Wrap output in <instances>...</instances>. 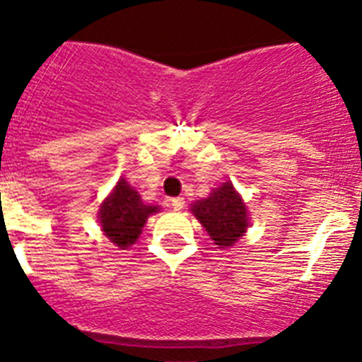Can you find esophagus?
<instances>
[{"label":"esophagus","mask_w":362,"mask_h":362,"mask_svg":"<svg viewBox=\"0 0 362 362\" xmlns=\"http://www.w3.org/2000/svg\"><path fill=\"white\" fill-rule=\"evenodd\" d=\"M170 206L179 212V210H183L185 199H183V197H174V199H170Z\"/></svg>","instance_id":"esophagus-1"}]
</instances>
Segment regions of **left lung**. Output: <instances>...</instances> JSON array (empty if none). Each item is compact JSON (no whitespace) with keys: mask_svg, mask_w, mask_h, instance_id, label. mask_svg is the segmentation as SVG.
I'll use <instances>...</instances> for the list:
<instances>
[{"mask_svg":"<svg viewBox=\"0 0 362 362\" xmlns=\"http://www.w3.org/2000/svg\"><path fill=\"white\" fill-rule=\"evenodd\" d=\"M190 210L219 248L235 245L248 228L246 204L230 181L216 188L209 197L192 204Z\"/></svg>","mask_w":362,"mask_h":362,"instance_id":"left-lung-1","label":"left lung"}]
</instances>
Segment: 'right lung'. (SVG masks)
Listing matches in <instances>:
<instances>
[{
    "instance_id": "add662e5",
    "label": "right lung",
    "mask_w": 362,
    "mask_h": 362,
    "mask_svg": "<svg viewBox=\"0 0 362 362\" xmlns=\"http://www.w3.org/2000/svg\"><path fill=\"white\" fill-rule=\"evenodd\" d=\"M159 212V206L143 203L127 179H119L110 196L99 206V225L105 235L119 248H129L141 235L146 219Z\"/></svg>"
}]
</instances>
